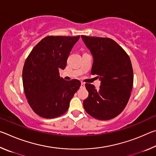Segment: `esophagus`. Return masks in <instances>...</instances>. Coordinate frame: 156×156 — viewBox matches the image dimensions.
Instances as JSON below:
<instances>
[{
  "label": "esophagus",
  "mask_w": 156,
  "mask_h": 156,
  "mask_svg": "<svg viewBox=\"0 0 156 156\" xmlns=\"http://www.w3.org/2000/svg\"><path fill=\"white\" fill-rule=\"evenodd\" d=\"M80 87H84V83H83V82H81V86H80Z\"/></svg>",
  "instance_id": "obj_1"
}]
</instances>
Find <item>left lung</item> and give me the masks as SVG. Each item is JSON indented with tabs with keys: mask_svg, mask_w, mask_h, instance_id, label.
<instances>
[{
	"mask_svg": "<svg viewBox=\"0 0 156 156\" xmlns=\"http://www.w3.org/2000/svg\"><path fill=\"white\" fill-rule=\"evenodd\" d=\"M94 57L91 74L101 80L98 89L86 83L89 96L83 101L86 112L98 120H107L122 112L131 96L133 72L126 51L109 38L82 35Z\"/></svg>",
	"mask_w": 156,
	"mask_h": 156,
	"instance_id": "8db88e82",
	"label": "left lung"
}]
</instances>
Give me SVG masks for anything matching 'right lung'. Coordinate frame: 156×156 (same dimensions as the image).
I'll return each mask as SVG.
<instances>
[{"label": "right lung", "mask_w": 156, "mask_h": 156, "mask_svg": "<svg viewBox=\"0 0 156 156\" xmlns=\"http://www.w3.org/2000/svg\"><path fill=\"white\" fill-rule=\"evenodd\" d=\"M80 36H48L39 42L26 59L23 69L25 96L31 109L44 118L58 117L67 112L70 100L80 87L76 79L65 80L64 69L72 47Z\"/></svg>", "instance_id": "obj_1"}]
</instances>
